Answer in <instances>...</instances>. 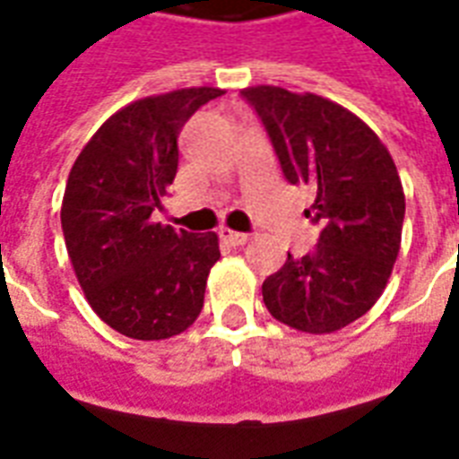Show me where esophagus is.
I'll list each match as a JSON object with an SVG mask.
<instances>
[{"mask_svg":"<svg viewBox=\"0 0 459 459\" xmlns=\"http://www.w3.org/2000/svg\"><path fill=\"white\" fill-rule=\"evenodd\" d=\"M220 239H222L225 244H230V247H244V244L249 242V234L234 232V230L222 227V230H220Z\"/></svg>","mask_w":459,"mask_h":459,"instance_id":"obj_1","label":"esophagus"}]
</instances>
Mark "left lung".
<instances>
[{
    "mask_svg": "<svg viewBox=\"0 0 459 459\" xmlns=\"http://www.w3.org/2000/svg\"><path fill=\"white\" fill-rule=\"evenodd\" d=\"M242 96L264 120L285 178L315 193L307 217L322 225L312 254H288L264 281V302L290 329L339 332L380 299L399 256L406 203L394 160L373 127L324 96L271 84Z\"/></svg>",
    "mask_w": 459,
    "mask_h": 459,
    "instance_id": "1",
    "label": "left lung"
}]
</instances>
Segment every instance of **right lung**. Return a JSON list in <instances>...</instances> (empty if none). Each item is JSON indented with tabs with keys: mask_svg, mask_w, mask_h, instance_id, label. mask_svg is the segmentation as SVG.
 <instances>
[{
	"mask_svg": "<svg viewBox=\"0 0 459 459\" xmlns=\"http://www.w3.org/2000/svg\"><path fill=\"white\" fill-rule=\"evenodd\" d=\"M220 86L144 96L116 111L79 152L62 195V234L86 302L137 341L184 333L203 309L215 232L152 220L178 169V130Z\"/></svg>",
	"mask_w": 459,
	"mask_h": 459,
	"instance_id": "1",
	"label": "right lung"
}]
</instances>
